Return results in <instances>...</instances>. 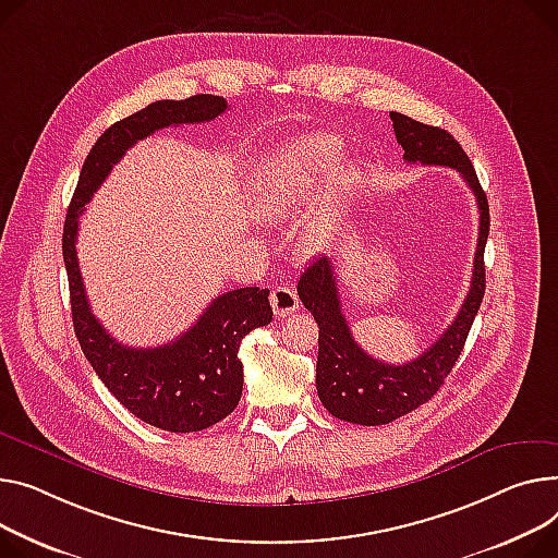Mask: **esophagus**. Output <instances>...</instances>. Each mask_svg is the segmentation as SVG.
<instances>
[{
  "label": "esophagus",
  "mask_w": 558,
  "mask_h": 558,
  "mask_svg": "<svg viewBox=\"0 0 558 558\" xmlns=\"http://www.w3.org/2000/svg\"><path fill=\"white\" fill-rule=\"evenodd\" d=\"M271 307L278 318H284L299 310V295L289 287H278L271 291Z\"/></svg>",
  "instance_id": "obj_1"
}]
</instances>
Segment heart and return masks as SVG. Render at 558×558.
I'll list each match as a JSON object with an SVG mask.
<instances>
[{
    "label": "heart",
    "instance_id": "b5f03b06",
    "mask_svg": "<svg viewBox=\"0 0 558 558\" xmlns=\"http://www.w3.org/2000/svg\"><path fill=\"white\" fill-rule=\"evenodd\" d=\"M339 157L341 145L323 134H307L282 147L257 183L255 206L259 215L282 217L299 206H305L316 183L333 168ZM337 174L343 185L354 179L352 168H341Z\"/></svg>",
    "mask_w": 558,
    "mask_h": 558
}]
</instances>
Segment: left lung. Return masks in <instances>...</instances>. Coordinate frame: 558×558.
<instances>
[{"mask_svg": "<svg viewBox=\"0 0 558 558\" xmlns=\"http://www.w3.org/2000/svg\"><path fill=\"white\" fill-rule=\"evenodd\" d=\"M397 143L403 147L408 163L447 166L460 172L475 195L480 210L477 246L473 257V276L462 310L449 329L417 359L403 365L384 363L354 341L341 312L337 276L331 257L323 255L305 269L299 280L303 305L318 323V361L316 390L327 411L350 424L381 426L408 415L426 403L449 377L469 329L485 299V246L489 238V202L477 181L471 159L462 145L441 128L424 125L411 117L390 111Z\"/></svg>", "mask_w": 558, "mask_h": 558, "instance_id": "8db88e82", "label": "left lung"}]
</instances>
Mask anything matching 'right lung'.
I'll return each mask as SVG.
<instances>
[{"label": "right lung", "mask_w": 558, "mask_h": 558, "mask_svg": "<svg viewBox=\"0 0 558 558\" xmlns=\"http://www.w3.org/2000/svg\"><path fill=\"white\" fill-rule=\"evenodd\" d=\"M227 109L229 102L221 96L197 94L185 100H157L107 128L83 163L64 219L62 255L78 343L98 379L134 417L170 433L204 430L235 411L244 384L240 343L251 329L271 323L269 289L242 287L221 293L172 343L128 348L92 314L76 255L78 217L136 141L170 125L213 121Z\"/></svg>", "instance_id": "right-lung-1"}]
</instances>
